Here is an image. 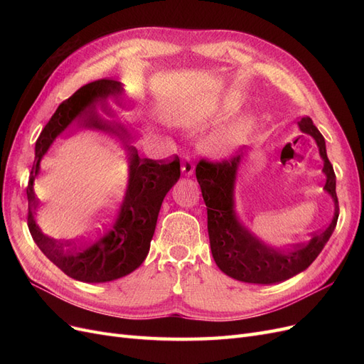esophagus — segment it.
Listing matches in <instances>:
<instances>
[{"mask_svg":"<svg viewBox=\"0 0 364 364\" xmlns=\"http://www.w3.org/2000/svg\"><path fill=\"white\" fill-rule=\"evenodd\" d=\"M193 171H194V164H193L191 158L190 156H183V159H182V173L185 176H191Z\"/></svg>","mask_w":364,"mask_h":364,"instance_id":"esophagus-1","label":"esophagus"}]
</instances>
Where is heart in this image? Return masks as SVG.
<instances>
[{"label": "heart", "instance_id": "1", "mask_svg": "<svg viewBox=\"0 0 364 364\" xmlns=\"http://www.w3.org/2000/svg\"><path fill=\"white\" fill-rule=\"evenodd\" d=\"M232 103H225L218 111H209V112H190L182 117V123L190 126H200L218 118L220 115L228 114L232 111ZM252 121L249 118H240L230 123L217 126L211 132H208L203 138V147L208 153L213 155H228L237 150L243 142L246 141L247 135L250 134Z\"/></svg>", "mask_w": 364, "mask_h": 364}]
</instances>
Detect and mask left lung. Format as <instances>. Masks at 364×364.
Returning a JSON list of instances; mask_svg holds the SVG:
<instances>
[{"label": "left lung", "instance_id": "obj_1", "mask_svg": "<svg viewBox=\"0 0 364 364\" xmlns=\"http://www.w3.org/2000/svg\"><path fill=\"white\" fill-rule=\"evenodd\" d=\"M297 126L304 134L316 139L326 176L323 188L334 200L331 223L321 232L313 234L308 243L294 245L287 250L277 249L264 243L240 222L234 209V186L243 151L222 162L200 159L196 167V178L208 209V234L214 261L220 270L237 281L274 284L294 277L317 258L336 229L338 218L336 174L326 156L325 138L313 124L311 118H302Z\"/></svg>", "mask_w": 364, "mask_h": 364}]
</instances>
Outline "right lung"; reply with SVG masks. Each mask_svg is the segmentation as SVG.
<instances>
[{"label": "right lung", "instance_id": "add662e5", "mask_svg": "<svg viewBox=\"0 0 364 364\" xmlns=\"http://www.w3.org/2000/svg\"><path fill=\"white\" fill-rule=\"evenodd\" d=\"M118 80L102 79L82 86L59 105L36 141L28 186L30 234L38 247L70 278L82 282H107L138 269L146 259L155 234L159 209L165 194L181 178V161H153L141 158L135 139L126 124L115 118V105L123 97ZM70 128L91 129L111 137L122 149L128 179L120 199L102 216L92 234L82 240H56L43 235L34 214L38 200L34 179L40 162L52 142Z\"/></svg>", "mask_w": 364, "mask_h": 364}]
</instances>
